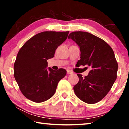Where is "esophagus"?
Segmentation results:
<instances>
[{"instance_id":"1","label":"esophagus","mask_w":129,"mask_h":129,"mask_svg":"<svg viewBox=\"0 0 129 129\" xmlns=\"http://www.w3.org/2000/svg\"><path fill=\"white\" fill-rule=\"evenodd\" d=\"M73 72L70 71V70H67V74H72Z\"/></svg>"}]
</instances>
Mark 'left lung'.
<instances>
[{
    "label": "left lung",
    "mask_w": 129,
    "mask_h": 129,
    "mask_svg": "<svg viewBox=\"0 0 129 129\" xmlns=\"http://www.w3.org/2000/svg\"><path fill=\"white\" fill-rule=\"evenodd\" d=\"M68 39L80 47L81 59L77 64L91 68L84 77L77 75L79 81L73 87L75 94L85 103H97L107 95L117 79L118 63L113 50L106 41L86 32H73Z\"/></svg>",
    "instance_id": "left-lung-1"
}]
</instances>
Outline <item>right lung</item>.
<instances>
[{"mask_svg": "<svg viewBox=\"0 0 129 129\" xmlns=\"http://www.w3.org/2000/svg\"><path fill=\"white\" fill-rule=\"evenodd\" d=\"M69 31H45L26 41L19 50L14 65V75L23 94L40 103L55 93L58 82L67 71L47 69V60L53 57L56 49L67 39Z\"/></svg>", "mask_w": 129, "mask_h": 129, "instance_id": "obj_1", "label": "right lung"}]
</instances>
